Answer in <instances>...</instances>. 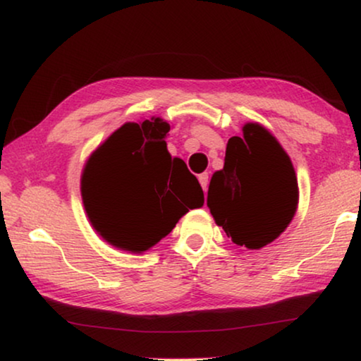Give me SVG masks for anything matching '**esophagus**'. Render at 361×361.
Listing matches in <instances>:
<instances>
[{
	"instance_id": "1",
	"label": "esophagus",
	"mask_w": 361,
	"mask_h": 361,
	"mask_svg": "<svg viewBox=\"0 0 361 361\" xmlns=\"http://www.w3.org/2000/svg\"><path fill=\"white\" fill-rule=\"evenodd\" d=\"M199 182H200L202 189L207 192V185H209V174H207V172H204V174H200L199 176Z\"/></svg>"
}]
</instances>
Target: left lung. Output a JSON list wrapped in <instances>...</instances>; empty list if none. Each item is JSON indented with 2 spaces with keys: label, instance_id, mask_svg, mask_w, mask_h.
<instances>
[{
  "label": "left lung",
  "instance_id": "1",
  "mask_svg": "<svg viewBox=\"0 0 361 361\" xmlns=\"http://www.w3.org/2000/svg\"><path fill=\"white\" fill-rule=\"evenodd\" d=\"M299 204L298 177L288 152L259 123L226 142L224 169L214 172L207 205L231 241L259 250L288 228Z\"/></svg>",
  "mask_w": 361,
  "mask_h": 361
}]
</instances>
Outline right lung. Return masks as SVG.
Listing matches in <instances>:
<instances>
[{"instance_id":"1","label":"right lung","mask_w":361,"mask_h":361,"mask_svg":"<svg viewBox=\"0 0 361 361\" xmlns=\"http://www.w3.org/2000/svg\"><path fill=\"white\" fill-rule=\"evenodd\" d=\"M169 123L152 116L125 123L88 157L82 199L97 233L115 248L145 253L167 236L189 209L204 205V190L180 157L167 151ZM125 204L118 221L111 204Z\"/></svg>"}]
</instances>
